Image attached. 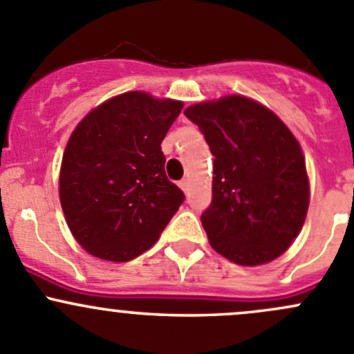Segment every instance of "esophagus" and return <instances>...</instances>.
I'll return each instance as SVG.
<instances>
[{
    "label": "esophagus",
    "mask_w": 354,
    "mask_h": 354,
    "mask_svg": "<svg viewBox=\"0 0 354 354\" xmlns=\"http://www.w3.org/2000/svg\"><path fill=\"white\" fill-rule=\"evenodd\" d=\"M180 188L183 190V194H188V192H190V181L188 180L180 181Z\"/></svg>",
    "instance_id": "34e87169"
}]
</instances>
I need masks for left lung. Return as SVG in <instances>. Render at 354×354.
<instances>
[{"mask_svg": "<svg viewBox=\"0 0 354 354\" xmlns=\"http://www.w3.org/2000/svg\"><path fill=\"white\" fill-rule=\"evenodd\" d=\"M214 159L212 203L202 214L209 243L238 266L283 255L305 224L310 181L301 145L267 106L233 94L185 109Z\"/></svg>", "mask_w": 354, "mask_h": 354, "instance_id": "left-lung-1", "label": "left lung"}]
</instances>
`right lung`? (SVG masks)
I'll use <instances>...</instances> for the list:
<instances>
[{
	"mask_svg": "<svg viewBox=\"0 0 354 354\" xmlns=\"http://www.w3.org/2000/svg\"><path fill=\"white\" fill-rule=\"evenodd\" d=\"M183 102L142 91L114 95L71 131L59 169V202L75 240L109 262L147 252L185 200L160 151Z\"/></svg>",
	"mask_w": 354,
	"mask_h": 354,
	"instance_id": "1",
	"label": "right lung"
}]
</instances>
